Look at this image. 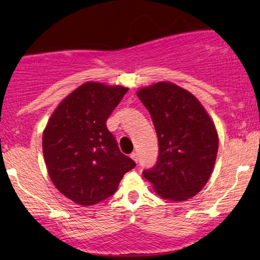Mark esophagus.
I'll return each mask as SVG.
<instances>
[{
    "mask_svg": "<svg viewBox=\"0 0 260 260\" xmlns=\"http://www.w3.org/2000/svg\"><path fill=\"white\" fill-rule=\"evenodd\" d=\"M131 157H132V159L136 161V162H138V154H137L136 151H133V153L131 154Z\"/></svg>",
    "mask_w": 260,
    "mask_h": 260,
    "instance_id": "esophagus-1",
    "label": "esophagus"
}]
</instances>
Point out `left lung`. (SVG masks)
I'll return each instance as SVG.
<instances>
[{
  "instance_id": "obj_1",
  "label": "left lung",
  "mask_w": 260,
  "mask_h": 260,
  "mask_svg": "<svg viewBox=\"0 0 260 260\" xmlns=\"http://www.w3.org/2000/svg\"><path fill=\"white\" fill-rule=\"evenodd\" d=\"M156 131L159 155L143 176L162 199L181 202L205 186L215 165L219 138L194 95L172 83H156L137 92Z\"/></svg>"
}]
</instances>
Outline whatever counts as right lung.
Wrapping results in <instances>:
<instances>
[{
	"label": "right lung",
	"instance_id": "right-lung-1",
	"mask_svg": "<svg viewBox=\"0 0 260 260\" xmlns=\"http://www.w3.org/2000/svg\"><path fill=\"white\" fill-rule=\"evenodd\" d=\"M128 91L124 86L85 83L59 104L43 136L50 178L62 194L92 205L115 194L136 162L122 154L106 121Z\"/></svg>",
	"mask_w": 260,
	"mask_h": 260
}]
</instances>
